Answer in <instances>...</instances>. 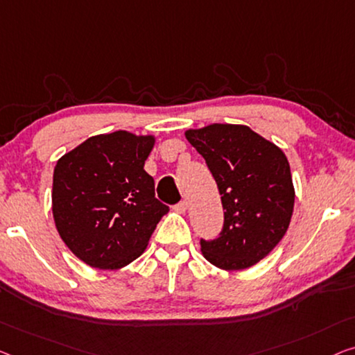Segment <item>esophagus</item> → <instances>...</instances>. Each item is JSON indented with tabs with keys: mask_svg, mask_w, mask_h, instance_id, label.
Returning a JSON list of instances; mask_svg holds the SVG:
<instances>
[{
	"mask_svg": "<svg viewBox=\"0 0 355 355\" xmlns=\"http://www.w3.org/2000/svg\"><path fill=\"white\" fill-rule=\"evenodd\" d=\"M175 210L180 211V214H184V211L188 210V202H187V200H182V202L177 204L175 205Z\"/></svg>",
	"mask_w": 355,
	"mask_h": 355,
	"instance_id": "esophagus-1",
	"label": "esophagus"
}]
</instances>
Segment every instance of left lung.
<instances>
[{"label": "left lung", "instance_id": "8db88e82", "mask_svg": "<svg viewBox=\"0 0 355 355\" xmlns=\"http://www.w3.org/2000/svg\"><path fill=\"white\" fill-rule=\"evenodd\" d=\"M184 137L207 162L221 194L225 223L200 252L225 271L252 268L288 230L295 188L284 151L242 124H210Z\"/></svg>", "mask_w": 355, "mask_h": 355}]
</instances>
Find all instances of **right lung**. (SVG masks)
<instances>
[{"label":"right lung","mask_w":355,"mask_h":355,"mask_svg":"<svg viewBox=\"0 0 355 355\" xmlns=\"http://www.w3.org/2000/svg\"><path fill=\"white\" fill-rule=\"evenodd\" d=\"M155 141V135L116 130L91 137L57 161L55 228L91 268L119 269L139 258L168 211L144 168Z\"/></svg>","instance_id":"1"}]
</instances>
